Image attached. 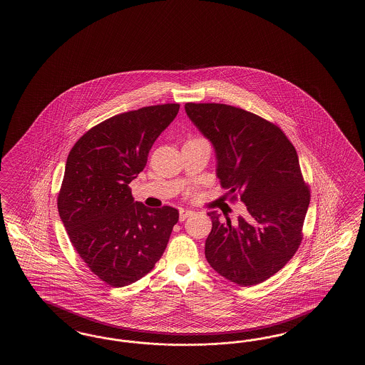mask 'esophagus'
<instances>
[{
  "label": "esophagus",
  "mask_w": 365,
  "mask_h": 365,
  "mask_svg": "<svg viewBox=\"0 0 365 365\" xmlns=\"http://www.w3.org/2000/svg\"><path fill=\"white\" fill-rule=\"evenodd\" d=\"M180 220L181 222H184L185 220L186 217H190V215H193V211L192 210H187V209H180Z\"/></svg>",
  "instance_id": "34e87169"
}]
</instances>
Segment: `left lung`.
<instances>
[{"label": "left lung", "instance_id": "1", "mask_svg": "<svg viewBox=\"0 0 365 365\" xmlns=\"http://www.w3.org/2000/svg\"><path fill=\"white\" fill-rule=\"evenodd\" d=\"M185 112L215 150L220 184L247 206V217L235 225L227 215L223 223L217 211L207 212L206 259L225 279L256 286L279 272L303 239L310 193L297 153L277 125L248 110L186 103Z\"/></svg>", "mask_w": 365, "mask_h": 365}]
</instances>
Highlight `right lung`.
Here are the masks:
<instances>
[{
	"label": "right lung",
	"mask_w": 365,
	"mask_h": 365,
	"mask_svg": "<svg viewBox=\"0 0 365 365\" xmlns=\"http://www.w3.org/2000/svg\"><path fill=\"white\" fill-rule=\"evenodd\" d=\"M179 109V104H162L116 115L70 150L58 214L79 257L112 287L132 284L151 272L179 220L171 206L151 209L134 201L129 187Z\"/></svg>",
	"instance_id": "1"
}]
</instances>
